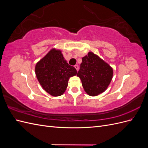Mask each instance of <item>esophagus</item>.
I'll return each mask as SVG.
<instances>
[{
  "instance_id": "esophagus-1",
  "label": "esophagus",
  "mask_w": 148,
  "mask_h": 148,
  "mask_svg": "<svg viewBox=\"0 0 148 148\" xmlns=\"http://www.w3.org/2000/svg\"><path fill=\"white\" fill-rule=\"evenodd\" d=\"M74 67L75 68V69L77 70V71H78V69H79V67H78V66L77 65H75V66H74Z\"/></svg>"
}]
</instances>
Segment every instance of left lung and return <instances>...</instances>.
Wrapping results in <instances>:
<instances>
[{"mask_svg": "<svg viewBox=\"0 0 148 148\" xmlns=\"http://www.w3.org/2000/svg\"><path fill=\"white\" fill-rule=\"evenodd\" d=\"M113 69L92 52L82 58L77 73L84 91L89 96H96L104 92L113 77Z\"/></svg>", "mask_w": 148, "mask_h": 148, "instance_id": "1", "label": "left lung"}]
</instances>
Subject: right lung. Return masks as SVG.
I'll list each match as a JSON object with an SVG mask.
<instances>
[{"mask_svg": "<svg viewBox=\"0 0 148 148\" xmlns=\"http://www.w3.org/2000/svg\"><path fill=\"white\" fill-rule=\"evenodd\" d=\"M35 73L44 90L57 97L65 92L70 78L77 71L67 63L61 50L53 48L36 64Z\"/></svg>", "mask_w": 148, "mask_h": 148, "instance_id": "obj_1", "label": "right lung"}]
</instances>
